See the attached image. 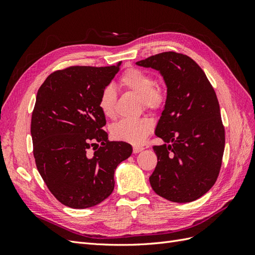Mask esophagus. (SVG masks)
Masks as SVG:
<instances>
[{"label":"esophagus","mask_w":255,"mask_h":255,"mask_svg":"<svg viewBox=\"0 0 255 255\" xmlns=\"http://www.w3.org/2000/svg\"><path fill=\"white\" fill-rule=\"evenodd\" d=\"M144 148H142V146H134V148H133V152L134 153H139V152H141L142 150H143Z\"/></svg>","instance_id":"1"}]
</instances>
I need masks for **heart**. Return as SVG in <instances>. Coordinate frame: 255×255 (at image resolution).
<instances>
[{
  "instance_id": "b5f03b06",
  "label": "heart",
  "mask_w": 255,
  "mask_h": 255,
  "mask_svg": "<svg viewBox=\"0 0 255 255\" xmlns=\"http://www.w3.org/2000/svg\"><path fill=\"white\" fill-rule=\"evenodd\" d=\"M120 86L139 96L140 107L151 112H159L167 102V91L164 86L155 83L153 75L138 68H128L119 79ZM117 95L113 86H105L99 95L98 106L107 118L116 115ZM153 122L149 117L123 119L114 125L111 134L114 139L132 144H140L152 132Z\"/></svg>"
}]
</instances>
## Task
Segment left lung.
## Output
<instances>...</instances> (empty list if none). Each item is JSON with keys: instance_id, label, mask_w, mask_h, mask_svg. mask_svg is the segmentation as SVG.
I'll use <instances>...</instances> for the list:
<instances>
[{"instance_id": "left-lung-1", "label": "left lung", "mask_w": 255, "mask_h": 255, "mask_svg": "<svg viewBox=\"0 0 255 255\" xmlns=\"http://www.w3.org/2000/svg\"><path fill=\"white\" fill-rule=\"evenodd\" d=\"M158 70L167 85V102L155 135L169 144L153 145L157 165L153 190L169 201H195L217 181L225 151L217 96L196 61L173 51L136 63Z\"/></svg>"}]
</instances>
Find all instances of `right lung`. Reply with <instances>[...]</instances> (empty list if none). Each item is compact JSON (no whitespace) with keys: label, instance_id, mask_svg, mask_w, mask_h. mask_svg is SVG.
Wrapping results in <instances>:
<instances>
[{"label":"right lung","instance_id":"right-lung-1","mask_svg":"<svg viewBox=\"0 0 255 255\" xmlns=\"http://www.w3.org/2000/svg\"><path fill=\"white\" fill-rule=\"evenodd\" d=\"M120 65L70 66L51 73L38 89L30 122L35 163L66 206L87 208L110 197L116 168L132 154L130 144L109 140L98 106Z\"/></svg>","mask_w":255,"mask_h":255}]
</instances>
